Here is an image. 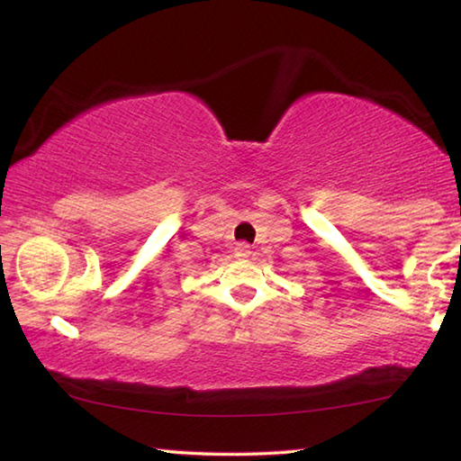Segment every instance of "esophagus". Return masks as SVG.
I'll list each match as a JSON object with an SVG mask.
<instances>
[{
	"instance_id": "esophagus-1",
	"label": "esophagus",
	"mask_w": 461,
	"mask_h": 461,
	"mask_svg": "<svg viewBox=\"0 0 461 461\" xmlns=\"http://www.w3.org/2000/svg\"><path fill=\"white\" fill-rule=\"evenodd\" d=\"M236 256H238V258H248L249 244H246V241H240V244H236Z\"/></svg>"
}]
</instances>
